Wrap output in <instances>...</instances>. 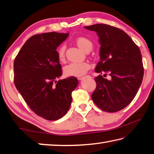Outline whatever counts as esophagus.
Segmentation results:
<instances>
[{
	"label": "esophagus",
	"instance_id": "obj_1",
	"mask_svg": "<svg viewBox=\"0 0 154 154\" xmlns=\"http://www.w3.org/2000/svg\"><path fill=\"white\" fill-rule=\"evenodd\" d=\"M85 79V76H83V77H80V78H79V80H83V79Z\"/></svg>",
	"mask_w": 154,
	"mask_h": 154
}]
</instances>
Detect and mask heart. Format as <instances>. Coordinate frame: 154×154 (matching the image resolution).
I'll list each match as a JSON object with an SVG mask.
<instances>
[{
    "label": "heart",
    "instance_id": "heart-1",
    "mask_svg": "<svg viewBox=\"0 0 154 154\" xmlns=\"http://www.w3.org/2000/svg\"><path fill=\"white\" fill-rule=\"evenodd\" d=\"M75 44L80 49L85 52H89L92 49L93 44L90 39L87 37L80 36L75 39ZM65 53H66V46L61 45L59 46L57 50V55L59 61H63L65 59ZM91 68L90 64L87 62H81V63H71L64 67V74L67 76L82 77Z\"/></svg>",
    "mask_w": 154,
    "mask_h": 154
}]
</instances>
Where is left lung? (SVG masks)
<instances>
[{
	"instance_id": "obj_1",
	"label": "left lung",
	"mask_w": 154,
	"mask_h": 154,
	"mask_svg": "<svg viewBox=\"0 0 154 154\" xmlns=\"http://www.w3.org/2000/svg\"><path fill=\"white\" fill-rule=\"evenodd\" d=\"M99 37L100 61L95 72L110 75L95 77L97 87L91 95L99 108L116 112L126 107L137 95L143 78L142 55L138 46L122 29L107 24L85 26Z\"/></svg>"
}]
</instances>
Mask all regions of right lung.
<instances>
[{"label":"right lung","instance_id":"right-lung-1","mask_svg":"<svg viewBox=\"0 0 154 154\" xmlns=\"http://www.w3.org/2000/svg\"><path fill=\"white\" fill-rule=\"evenodd\" d=\"M68 34L55 32L31 36L14 61V84L29 108L47 120L66 114L72 93L79 84L74 76L56 81L62 75L57 47Z\"/></svg>","mask_w":154,"mask_h":154}]
</instances>
